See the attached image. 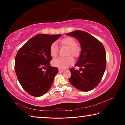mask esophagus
<instances>
[{"mask_svg":"<svg viewBox=\"0 0 125 125\" xmlns=\"http://www.w3.org/2000/svg\"><path fill=\"white\" fill-rule=\"evenodd\" d=\"M58 71H59V72H63L64 70V69H59Z\"/></svg>","mask_w":125,"mask_h":125,"instance_id":"esophagus-1","label":"esophagus"}]
</instances>
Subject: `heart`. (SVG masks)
Returning a JSON list of instances; mask_svg holds the SVG:
<instances>
[{
  "label": "heart",
  "mask_w": 125,
  "mask_h": 125,
  "mask_svg": "<svg viewBox=\"0 0 125 125\" xmlns=\"http://www.w3.org/2000/svg\"><path fill=\"white\" fill-rule=\"evenodd\" d=\"M61 46H64L68 47L67 55H71L74 57H78L79 56L81 52V48L78 45L75 40L73 37H67L61 40ZM58 51V46L57 44L53 42L50 46V54L53 58L56 57L57 56ZM74 63L73 58L71 56H68L67 57H58L53 60L52 64L54 67H56L60 68H66L69 65L73 64Z\"/></svg>",
  "instance_id": "1"
}]
</instances>
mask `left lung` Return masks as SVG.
<instances>
[{
	"label": "left lung",
	"mask_w": 125,
	"mask_h": 125,
	"mask_svg": "<svg viewBox=\"0 0 125 125\" xmlns=\"http://www.w3.org/2000/svg\"><path fill=\"white\" fill-rule=\"evenodd\" d=\"M66 35L78 40L82 48L75 65L80 69L72 68L69 81L77 89L88 92L98 85L104 74L106 64L104 47L95 37L85 31L75 30Z\"/></svg>",
	"instance_id": "8db88e82"
}]
</instances>
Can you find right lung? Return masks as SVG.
Here are the masks:
<instances>
[{
	"label": "right lung",
	"instance_id": "add662e5",
	"mask_svg": "<svg viewBox=\"0 0 125 125\" xmlns=\"http://www.w3.org/2000/svg\"><path fill=\"white\" fill-rule=\"evenodd\" d=\"M61 35H37L17 52L15 60L17 78L22 88L31 95L41 96L51 86L58 69L50 65V48ZM46 67V71H43Z\"/></svg>",
	"mask_w": 125,
	"mask_h": 125
}]
</instances>
